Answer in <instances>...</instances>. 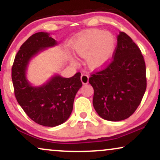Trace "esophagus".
I'll return each mask as SVG.
<instances>
[{
	"label": "esophagus",
	"instance_id": "esophagus-1",
	"mask_svg": "<svg viewBox=\"0 0 160 160\" xmlns=\"http://www.w3.org/2000/svg\"><path fill=\"white\" fill-rule=\"evenodd\" d=\"M80 79L83 84H87L89 82V76L87 74H82Z\"/></svg>",
	"mask_w": 160,
	"mask_h": 160
}]
</instances>
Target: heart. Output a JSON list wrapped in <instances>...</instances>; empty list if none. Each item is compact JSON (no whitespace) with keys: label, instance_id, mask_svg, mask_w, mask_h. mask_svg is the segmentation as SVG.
<instances>
[{"label":"heart","instance_id":"obj_1","mask_svg":"<svg viewBox=\"0 0 160 160\" xmlns=\"http://www.w3.org/2000/svg\"><path fill=\"white\" fill-rule=\"evenodd\" d=\"M117 41L108 32L92 30L78 37L72 49L77 56L85 58L92 69H100L111 62L114 56Z\"/></svg>","mask_w":160,"mask_h":160}]
</instances>
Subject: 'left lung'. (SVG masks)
<instances>
[{
    "mask_svg": "<svg viewBox=\"0 0 160 160\" xmlns=\"http://www.w3.org/2000/svg\"><path fill=\"white\" fill-rule=\"evenodd\" d=\"M113 61L89 78L92 103L104 120L128 118L140 104L147 87L146 66L140 49L126 33L117 35Z\"/></svg>",
    "mask_w": 160,
    "mask_h": 160,
    "instance_id": "obj_1",
    "label": "left lung"
}]
</instances>
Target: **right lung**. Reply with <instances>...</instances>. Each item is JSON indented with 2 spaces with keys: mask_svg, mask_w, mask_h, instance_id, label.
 Wrapping results in <instances>:
<instances>
[{
  "mask_svg": "<svg viewBox=\"0 0 160 160\" xmlns=\"http://www.w3.org/2000/svg\"><path fill=\"white\" fill-rule=\"evenodd\" d=\"M58 45L47 32L33 34L20 47L12 68V80L18 103L33 121L54 127L65 122L73 110L75 95L81 88L80 73L65 78L55 74L40 86L27 78L31 60L48 48Z\"/></svg>",
  "mask_w": 160,
  "mask_h": 160,
  "instance_id": "right-lung-1",
  "label": "right lung"
}]
</instances>
